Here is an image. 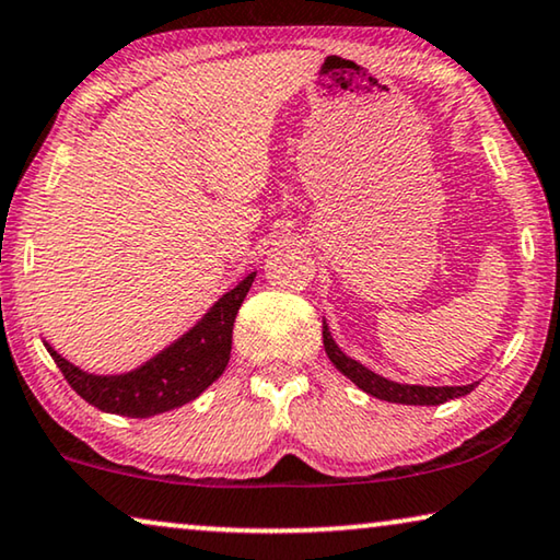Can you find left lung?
I'll return each mask as SVG.
<instances>
[{
	"label": "left lung",
	"instance_id": "left-lung-1",
	"mask_svg": "<svg viewBox=\"0 0 560 560\" xmlns=\"http://www.w3.org/2000/svg\"><path fill=\"white\" fill-rule=\"evenodd\" d=\"M323 346H326L328 359L334 361V366L340 374L348 376L355 386L363 388V392L376 396V399L392 401V404H415V407H434V404H444L450 399H457V396H465L472 392L477 384L467 386H411V384H396V381H388L384 376L374 374V371L363 366V363L348 359V355L336 346L334 336L326 323H323Z\"/></svg>",
	"mask_w": 560,
	"mask_h": 560
}]
</instances>
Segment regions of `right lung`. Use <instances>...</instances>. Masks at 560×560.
Listing matches in <instances>:
<instances>
[{
	"label": "right lung",
	"instance_id": "1",
	"mask_svg": "<svg viewBox=\"0 0 560 560\" xmlns=\"http://www.w3.org/2000/svg\"><path fill=\"white\" fill-rule=\"evenodd\" d=\"M253 280L255 272L217 300L189 334H184L176 343L128 374H88L65 361L50 343H45V348L58 363L65 381L95 409L131 419L164 415V411L194 401L209 384L222 376L232 351L234 318H237Z\"/></svg>",
	"mask_w": 560,
	"mask_h": 560
}]
</instances>
